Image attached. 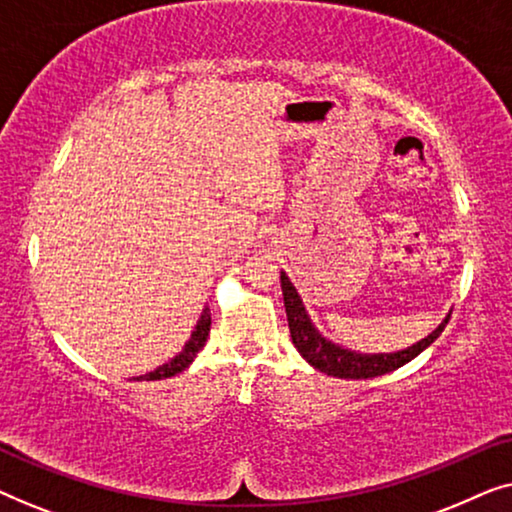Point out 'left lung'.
I'll return each instance as SVG.
<instances>
[{
	"label": "left lung",
	"instance_id": "8db88e82",
	"mask_svg": "<svg viewBox=\"0 0 512 512\" xmlns=\"http://www.w3.org/2000/svg\"><path fill=\"white\" fill-rule=\"evenodd\" d=\"M282 279V293H284V307H286V319H289V331L291 340L300 356L310 363L312 368L321 370V373L342 377V380H368V377H377L384 373H391V370L405 366V363L415 359L417 354H422L426 347L431 345L433 340L443 333L447 321H450V314L443 319L436 331L426 335L408 349H401V352L391 354H361L354 352V349H345L342 345H335L333 340H328L321 335L317 328H314L310 314H307L303 298L298 296L296 286L291 284V279L286 272L279 275Z\"/></svg>",
	"mask_w": 512,
	"mask_h": 512
}]
</instances>
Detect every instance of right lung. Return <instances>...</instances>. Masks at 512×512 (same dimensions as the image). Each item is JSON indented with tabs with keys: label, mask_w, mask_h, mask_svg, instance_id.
<instances>
[{
	"label": "right lung",
	"mask_w": 512,
	"mask_h": 512,
	"mask_svg": "<svg viewBox=\"0 0 512 512\" xmlns=\"http://www.w3.org/2000/svg\"><path fill=\"white\" fill-rule=\"evenodd\" d=\"M209 328H212V314H209V307H205L200 314L198 324H195V328H193L191 338H188V342L184 345V349H181L174 359L163 363V366H158L156 370H151V373H146V375H139V377H135V380H165V377H172V375L181 373V370H186L193 363L195 356H198L200 349L205 347Z\"/></svg>",
	"instance_id": "add662e5"
}]
</instances>
